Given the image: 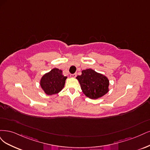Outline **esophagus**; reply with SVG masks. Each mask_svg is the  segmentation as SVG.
Wrapping results in <instances>:
<instances>
[{"mask_svg": "<svg viewBox=\"0 0 150 150\" xmlns=\"http://www.w3.org/2000/svg\"><path fill=\"white\" fill-rule=\"evenodd\" d=\"M70 76L72 77V78H75V77L76 76V74H71L70 75Z\"/></svg>", "mask_w": 150, "mask_h": 150, "instance_id": "34e87169", "label": "esophagus"}]
</instances>
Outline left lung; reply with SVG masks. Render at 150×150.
Here are the masks:
<instances>
[{
	"label": "left lung",
	"mask_w": 150,
	"mask_h": 150,
	"mask_svg": "<svg viewBox=\"0 0 150 150\" xmlns=\"http://www.w3.org/2000/svg\"><path fill=\"white\" fill-rule=\"evenodd\" d=\"M76 78L84 95L90 99L100 98L109 91L110 82L107 77L92 69L82 70L81 75Z\"/></svg>",
	"instance_id": "obj_1"
}]
</instances>
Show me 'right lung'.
Wrapping results in <instances>:
<instances>
[{"instance_id": "1", "label": "right lung", "mask_w": 150, "mask_h": 150, "mask_svg": "<svg viewBox=\"0 0 150 150\" xmlns=\"http://www.w3.org/2000/svg\"><path fill=\"white\" fill-rule=\"evenodd\" d=\"M67 79L61 70L54 68L42 76L40 85L46 95L57 94L64 88Z\"/></svg>"}]
</instances>
